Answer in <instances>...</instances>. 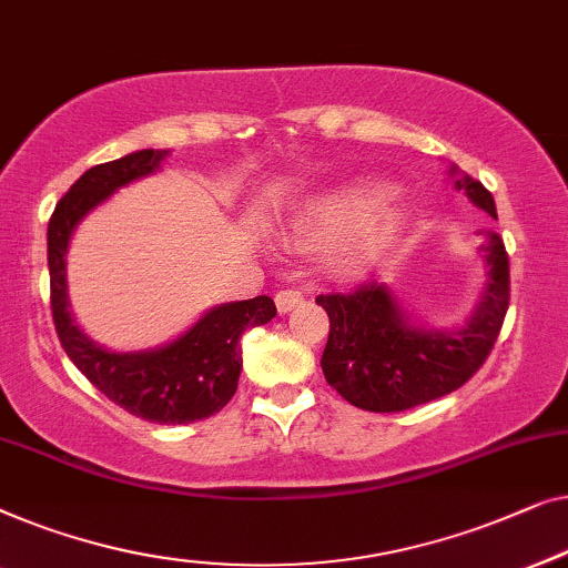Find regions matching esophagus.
I'll use <instances>...</instances> for the list:
<instances>
[{"instance_id":"34e87169","label":"esophagus","mask_w":568,"mask_h":568,"mask_svg":"<svg viewBox=\"0 0 568 568\" xmlns=\"http://www.w3.org/2000/svg\"><path fill=\"white\" fill-rule=\"evenodd\" d=\"M303 301V293L301 291H293V287H287V291H281L275 295V306L281 314H287V311L298 306V303Z\"/></svg>"}]
</instances>
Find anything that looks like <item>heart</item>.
Wrapping results in <instances>:
<instances>
[{"mask_svg":"<svg viewBox=\"0 0 568 568\" xmlns=\"http://www.w3.org/2000/svg\"><path fill=\"white\" fill-rule=\"evenodd\" d=\"M404 213L390 203H378V193L349 187L308 203L293 219V234L314 246H332L339 270H363L394 242Z\"/></svg>","mask_w":568,"mask_h":568,"instance_id":"heart-1","label":"heart"}]
</instances>
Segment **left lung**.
<instances>
[{"label":"left lung","mask_w":568,"mask_h":568,"mask_svg":"<svg viewBox=\"0 0 568 568\" xmlns=\"http://www.w3.org/2000/svg\"><path fill=\"white\" fill-rule=\"evenodd\" d=\"M455 174V166L450 170ZM455 187L491 219L497 205L474 178ZM489 267L484 295L468 324L455 332L414 326L386 285L367 283L349 293L318 295L329 314V339L322 355L324 378L342 398L365 412H404L453 394L486 363L509 306V257L497 234L481 244Z\"/></svg>","instance_id":"1"}]
</instances>
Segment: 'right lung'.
Returning <instances> with one entry per match:
<instances>
[{"mask_svg": "<svg viewBox=\"0 0 568 568\" xmlns=\"http://www.w3.org/2000/svg\"><path fill=\"white\" fill-rule=\"evenodd\" d=\"M170 151L143 149L87 170L55 203L48 221L51 314L63 353L94 388L133 417L156 425H190L221 412L236 394L242 373L239 339L277 314L270 295L223 303L170 345L146 353H110L74 324L67 295V250L77 223L118 187L159 170Z\"/></svg>", "mask_w": 568, "mask_h": 568, "instance_id": "obj_1", "label": "right lung"}]
</instances>
